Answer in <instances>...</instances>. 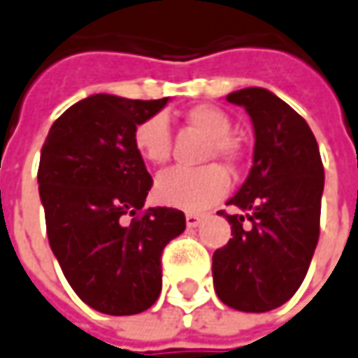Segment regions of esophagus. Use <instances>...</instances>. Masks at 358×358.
<instances>
[{
    "label": "esophagus",
    "instance_id": "obj_1",
    "mask_svg": "<svg viewBox=\"0 0 358 358\" xmlns=\"http://www.w3.org/2000/svg\"><path fill=\"white\" fill-rule=\"evenodd\" d=\"M203 220V215H198V213H188L186 215V225H188L189 229H194V227H198L199 223Z\"/></svg>",
    "mask_w": 358,
    "mask_h": 358
}]
</instances>
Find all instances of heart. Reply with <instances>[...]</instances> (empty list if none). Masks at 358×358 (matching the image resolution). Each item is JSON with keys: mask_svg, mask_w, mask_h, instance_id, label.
<instances>
[{"mask_svg": "<svg viewBox=\"0 0 358 358\" xmlns=\"http://www.w3.org/2000/svg\"><path fill=\"white\" fill-rule=\"evenodd\" d=\"M186 121L210 138L208 159L217 157L225 162L237 160L239 148L233 138L227 137L231 133V119L225 111L213 106H196L188 109ZM133 143L141 159L147 160L148 164H164L170 157V131L166 119L155 115L138 123L133 133ZM229 186V174L217 164H210L199 170L176 169L164 172L157 178L155 198L162 206L199 213L220 201L227 194Z\"/></svg>", "mask_w": 358, "mask_h": 358, "instance_id": "1", "label": "heart"}]
</instances>
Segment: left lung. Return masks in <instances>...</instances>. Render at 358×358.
Masks as SVG:
<instances>
[{
    "instance_id": "8db88e82",
    "label": "left lung",
    "mask_w": 358,
    "mask_h": 358,
    "mask_svg": "<svg viewBox=\"0 0 358 358\" xmlns=\"http://www.w3.org/2000/svg\"><path fill=\"white\" fill-rule=\"evenodd\" d=\"M227 101L249 113L255 150L249 176L227 201L243 213H220L233 239L213 252V288L233 310L271 312L300 288L317 247L322 157L310 125L268 90L243 87Z\"/></svg>"
}]
</instances>
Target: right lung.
I'll use <instances>...</instances> for the list:
<instances>
[{
  "instance_id": "obj_1",
  "label": "right lung",
  "mask_w": 358,
  "mask_h": 358,
  "mask_svg": "<svg viewBox=\"0 0 358 358\" xmlns=\"http://www.w3.org/2000/svg\"><path fill=\"white\" fill-rule=\"evenodd\" d=\"M166 103L94 94L52 123L41 150L50 249L80 300L108 315L141 313L157 301L162 250L186 229L174 208L138 215L152 178L133 133Z\"/></svg>"
}]
</instances>
